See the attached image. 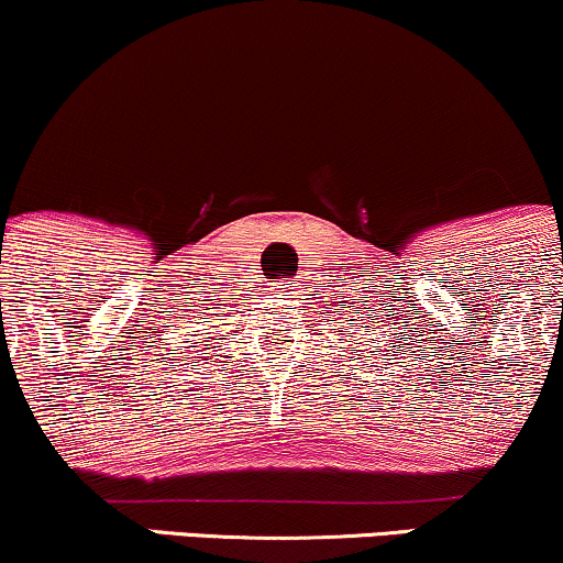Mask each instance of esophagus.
I'll return each instance as SVG.
<instances>
[{"label": "esophagus", "instance_id": "obj_1", "mask_svg": "<svg viewBox=\"0 0 563 563\" xmlns=\"http://www.w3.org/2000/svg\"><path fill=\"white\" fill-rule=\"evenodd\" d=\"M280 290H286V294H296V283H290V280H286V283H280V286H277Z\"/></svg>", "mask_w": 563, "mask_h": 563}]
</instances>
